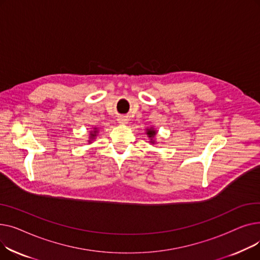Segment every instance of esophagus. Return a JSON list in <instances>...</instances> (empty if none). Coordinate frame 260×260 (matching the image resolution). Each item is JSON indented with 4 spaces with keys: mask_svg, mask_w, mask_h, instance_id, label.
Returning a JSON list of instances; mask_svg holds the SVG:
<instances>
[{
    "mask_svg": "<svg viewBox=\"0 0 260 260\" xmlns=\"http://www.w3.org/2000/svg\"><path fill=\"white\" fill-rule=\"evenodd\" d=\"M118 122H119V124H126V123H127V118L126 117H120L118 119Z\"/></svg>",
    "mask_w": 260,
    "mask_h": 260,
    "instance_id": "34e87169",
    "label": "esophagus"
}]
</instances>
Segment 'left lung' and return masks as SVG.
I'll return each mask as SVG.
<instances>
[{"label":"left lung","instance_id":"1","mask_svg":"<svg viewBox=\"0 0 260 260\" xmlns=\"http://www.w3.org/2000/svg\"><path fill=\"white\" fill-rule=\"evenodd\" d=\"M156 134H157V131H155L153 127H151V128H147L146 129V135L148 136V138H151V143H155V140H154V138H155V136H156Z\"/></svg>","mask_w":260,"mask_h":260}]
</instances>
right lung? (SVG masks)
Returning a JSON list of instances; mask_svg holds the SVG:
<instances>
[{
    "label": "right lung",
    "instance_id": "add662e5",
    "mask_svg": "<svg viewBox=\"0 0 260 260\" xmlns=\"http://www.w3.org/2000/svg\"><path fill=\"white\" fill-rule=\"evenodd\" d=\"M94 129H97V128H94ZM97 133H98V131H92V132H90V136H89V139H90V140H88V142H90L92 139H94L95 136H97Z\"/></svg>",
    "mask_w": 260,
    "mask_h": 260
}]
</instances>
